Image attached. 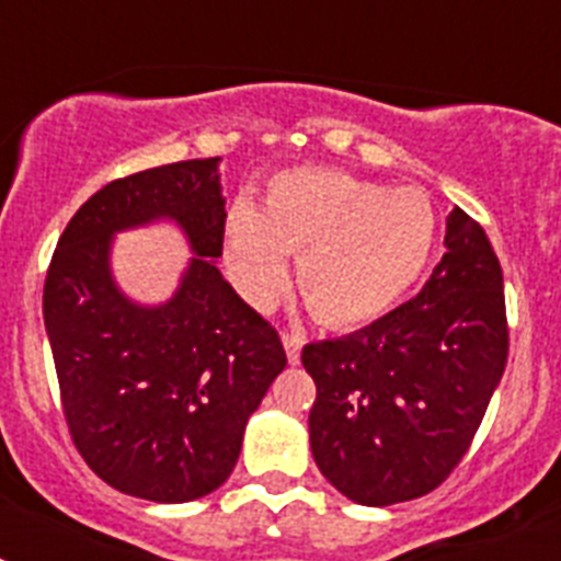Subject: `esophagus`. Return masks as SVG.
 I'll list each match as a JSON object with an SVG mask.
<instances>
[{
    "instance_id": "obj_1",
    "label": "esophagus",
    "mask_w": 561,
    "mask_h": 561,
    "mask_svg": "<svg viewBox=\"0 0 561 561\" xmlns=\"http://www.w3.org/2000/svg\"><path fill=\"white\" fill-rule=\"evenodd\" d=\"M284 348H286V359L291 365L300 362V351H304V336L297 334V331H284Z\"/></svg>"
}]
</instances>
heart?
Segmentation results:
<instances>
[{
    "label": "heart",
    "mask_w": 561,
    "mask_h": 561,
    "mask_svg": "<svg viewBox=\"0 0 561 561\" xmlns=\"http://www.w3.org/2000/svg\"><path fill=\"white\" fill-rule=\"evenodd\" d=\"M438 210L421 187H388L351 173L304 168L277 173L264 207L238 199L227 216V270L238 291L266 309L297 257V289L325 325L385 314L424 275Z\"/></svg>",
    "instance_id": "obj_1"
}]
</instances>
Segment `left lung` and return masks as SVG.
I'll return each instance as SVG.
<instances>
[{"mask_svg": "<svg viewBox=\"0 0 561 561\" xmlns=\"http://www.w3.org/2000/svg\"><path fill=\"white\" fill-rule=\"evenodd\" d=\"M424 289L340 340L311 342L309 440L320 472L359 505L438 489L472 447L508 359L503 270L483 227L455 207Z\"/></svg>", "mask_w": 561, "mask_h": 561, "instance_id": "obj_1", "label": "left lung"}]
</instances>
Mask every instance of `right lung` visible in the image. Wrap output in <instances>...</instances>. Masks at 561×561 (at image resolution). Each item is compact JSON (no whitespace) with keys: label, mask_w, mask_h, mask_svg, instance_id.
Returning <instances> with one entry per match:
<instances>
[{"label":"right lung","mask_w":561,"mask_h":561,"mask_svg":"<svg viewBox=\"0 0 561 561\" xmlns=\"http://www.w3.org/2000/svg\"><path fill=\"white\" fill-rule=\"evenodd\" d=\"M173 218L194 257L162 307L131 305L113 284L114 231ZM219 157L148 168L83 202L49 261L44 325L64 419L89 469L153 503L216 492L244 427L286 368L277 331L236 295L225 247Z\"/></svg>","instance_id":"1"}]
</instances>
